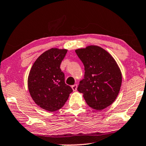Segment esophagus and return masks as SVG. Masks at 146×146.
Instances as JSON below:
<instances>
[{"mask_svg": "<svg viewBox=\"0 0 146 146\" xmlns=\"http://www.w3.org/2000/svg\"><path fill=\"white\" fill-rule=\"evenodd\" d=\"M77 87H78L77 84H74V85L72 86V88L73 91H76V90H77Z\"/></svg>", "mask_w": 146, "mask_h": 146, "instance_id": "1", "label": "esophagus"}]
</instances>
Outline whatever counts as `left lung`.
Returning a JSON list of instances; mask_svg holds the SVG:
<instances>
[{
  "label": "left lung",
  "mask_w": 146,
  "mask_h": 146,
  "mask_svg": "<svg viewBox=\"0 0 146 146\" xmlns=\"http://www.w3.org/2000/svg\"><path fill=\"white\" fill-rule=\"evenodd\" d=\"M84 66V78L78 91L87 104L96 110L108 107L118 95L122 81L120 69L109 52L98 46H88L75 50Z\"/></svg>",
  "instance_id": "1"
}]
</instances>
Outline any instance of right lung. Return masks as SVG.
Here are the masks:
<instances>
[{
	"label": "right lung",
	"instance_id": "obj_1",
	"mask_svg": "<svg viewBox=\"0 0 146 146\" xmlns=\"http://www.w3.org/2000/svg\"><path fill=\"white\" fill-rule=\"evenodd\" d=\"M67 51L56 48L48 50L36 60L30 70V94L38 106L47 111L60 109L72 92L65 84L64 74L60 68Z\"/></svg>",
	"mask_w": 146,
	"mask_h": 146
}]
</instances>
